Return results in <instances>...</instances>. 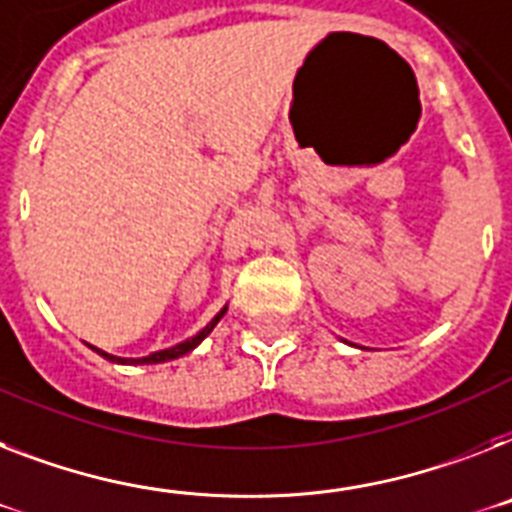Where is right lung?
<instances>
[{"mask_svg": "<svg viewBox=\"0 0 512 512\" xmlns=\"http://www.w3.org/2000/svg\"><path fill=\"white\" fill-rule=\"evenodd\" d=\"M223 315H226V307H223V310H220V313L215 315L213 321L207 323V326L202 328V331H199L197 336H191V339H186V342L176 344V347H170V350H160V352H152V355H147V357H139V360H134V363H165V360H176V357L186 355V352L194 350V347H197V344L202 342V339H205V336L210 334V331H213L215 323H218L220 318H223ZM97 352H99V355H102V357H107V360H112V363H126V360H120V357L107 355V352H102V350H97Z\"/></svg>", "mask_w": 512, "mask_h": 512, "instance_id": "add662e5", "label": "right lung"}]
</instances>
